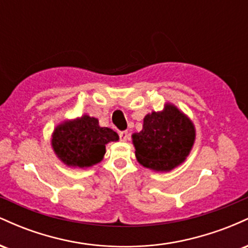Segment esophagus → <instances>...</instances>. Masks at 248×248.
I'll use <instances>...</instances> for the list:
<instances>
[{
    "label": "esophagus",
    "mask_w": 248,
    "mask_h": 248,
    "mask_svg": "<svg viewBox=\"0 0 248 248\" xmlns=\"http://www.w3.org/2000/svg\"><path fill=\"white\" fill-rule=\"evenodd\" d=\"M119 136H120V140L121 141H127V139H128V132L127 130H122V132H120L119 133Z\"/></svg>",
    "instance_id": "esophagus-1"
}]
</instances>
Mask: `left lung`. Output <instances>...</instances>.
<instances>
[{"instance_id":"1","label":"left lung","mask_w":248,"mask_h":248,"mask_svg":"<svg viewBox=\"0 0 248 248\" xmlns=\"http://www.w3.org/2000/svg\"><path fill=\"white\" fill-rule=\"evenodd\" d=\"M195 138L191 120L171 104L162 112L147 114L141 132L132 135L136 160L156 171H170L184 162Z\"/></svg>"}]
</instances>
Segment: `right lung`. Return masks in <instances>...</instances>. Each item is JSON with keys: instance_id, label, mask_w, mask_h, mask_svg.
<instances>
[{"instance_id": "1", "label": "right lung", "mask_w": 248, "mask_h": 248, "mask_svg": "<svg viewBox=\"0 0 248 248\" xmlns=\"http://www.w3.org/2000/svg\"><path fill=\"white\" fill-rule=\"evenodd\" d=\"M118 140V134L110 128L99 126L98 119L82 115L58 124L51 144L57 157L64 164L88 168L101 162L108 142Z\"/></svg>"}]
</instances>
